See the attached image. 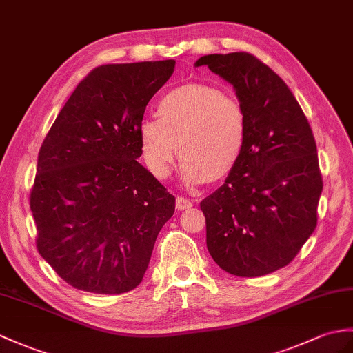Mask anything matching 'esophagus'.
Here are the masks:
<instances>
[{"label": "esophagus", "mask_w": 353, "mask_h": 353, "mask_svg": "<svg viewBox=\"0 0 353 353\" xmlns=\"http://www.w3.org/2000/svg\"><path fill=\"white\" fill-rule=\"evenodd\" d=\"M191 206H192V201L185 199V196H177V199H176V209H177V210L190 209Z\"/></svg>", "instance_id": "1"}]
</instances>
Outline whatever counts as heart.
I'll use <instances>...</instances> for the list:
<instances>
[{"mask_svg": "<svg viewBox=\"0 0 353 353\" xmlns=\"http://www.w3.org/2000/svg\"><path fill=\"white\" fill-rule=\"evenodd\" d=\"M143 159L152 174L165 179L179 153L180 179L188 186L219 182L233 173L248 139V117L234 97L209 84L170 90L158 103V117L138 128Z\"/></svg>", "mask_w": 353, "mask_h": 353, "instance_id": "heart-1", "label": "heart"}]
</instances>
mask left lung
I'll use <instances>...</instances> for the list:
<instances>
[{"instance_id": "left-lung-1", "label": "left lung", "mask_w": 353, "mask_h": 353, "mask_svg": "<svg viewBox=\"0 0 353 353\" xmlns=\"http://www.w3.org/2000/svg\"><path fill=\"white\" fill-rule=\"evenodd\" d=\"M208 65L234 88L248 117L242 158L206 196V243L225 272L261 276L289 265L313 234L322 194L317 147L290 88L248 52L210 54Z\"/></svg>"}]
</instances>
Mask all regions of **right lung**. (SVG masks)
Returning <instances> with one entry per match:
<instances>
[{
	"label": "right lung",
	"mask_w": 353,
	"mask_h": 353,
	"mask_svg": "<svg viewBox=\"0 0 353 353\" xmlns=\"http://www.w3.org/2000/svg\"><path fill=\"white\" fill-rule=\"evenodd\" d=\"M174 60L105 64L81 81L40 147L30 208L37 250L72 288L135 289L176 199L137 159L138 128Z\"/></svg>",
	"instance_id": "1"
}]
</instances>
